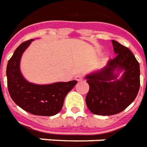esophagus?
I'll return each instance as SVG.
<instances>
[{
  "label": "esophagus",
  "instance_id": "1",
  "mask_svg": "<svg viewBox=\"0 0 147 147\" xmlns=\"http://www.w3.org/2000/svg\"><path fill=\"white\" fill-rule=\"evenodd\" d=\"M83 76L80 75V74H78V75L76 76V77H75V79H76V80H77V81H82V80H83Z\"/></svg>",
  "mask_w": 147,
  "mask_h": 147
}]
</instances>
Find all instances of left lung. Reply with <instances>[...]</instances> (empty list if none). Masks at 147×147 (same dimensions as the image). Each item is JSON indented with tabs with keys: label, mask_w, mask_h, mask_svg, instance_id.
Returning <instances> with one entry per match:
<instances>
[{
	"label": "left lung",
	"mask_w": 147,
	"mask_h": 147,
	"mask_svg": "<svg viewBox=\"0 0 147 147\" xmlns=\"http://www.w3.org/2000/svg\"><path fill=\"white\" fill-rule=\"evenodd\" d=\"M112 43L116 57L85 76L90 86L86 105L96 115L111 116L122 112L134 102L139 90V62L127 47L115 40Z\"/></svg>",
	"instance_id": "left-lung-1"
}]
</instances>
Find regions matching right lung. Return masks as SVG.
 <instances>
[{"mask_svg": "<svg viewBox=\"0 0 147 147\" xmlns=\"http://www.w3.org/2000/svg\"><path fill=\"white\" fill-rule=\"evenodd\" d=\"M33 39L23 42L15 50L7 65V83L13 102L24 110L37 116H54L63 107L67 94L78 83L57 82L51 84H35L28 82L20 71V60Z\"/></svg>", "mask_w": 147, "mask_h": 147, "instance_id": "1", "label": "right lung"}]
</instances>
